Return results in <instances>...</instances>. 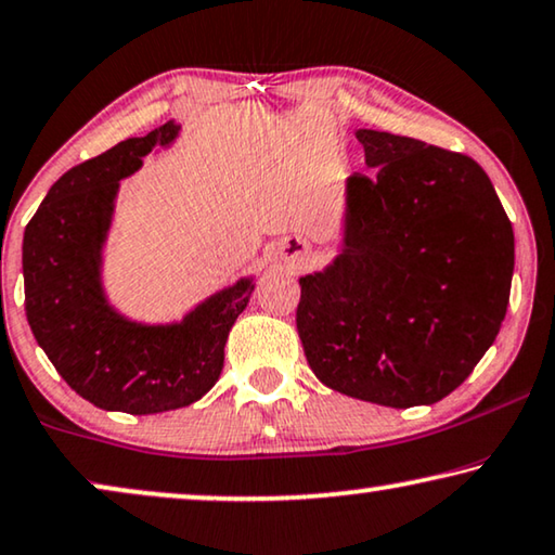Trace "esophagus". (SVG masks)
I'll list each match as a JSON object with an SVG mask.
<instances>
[{
  "label": "esophagus",
  "mask_w": 555,
  "mask_h": 555,
  "mask_svg": "<svg viewBox=\"0 0 555 555\" xmlns=\"http://www.w3.org/2000/svg\"><path fill=\"white\" fill-rule=\"evenodd\" d=\"M299 246H304V244H299Z\"/></svg>",
  "instance_id": "obj_1"
}]
</instances>
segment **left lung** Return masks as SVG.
Segmentation results:
<instances>
[{"label": "left lung", "mask_w": 555, "mask_h": 555, "mask_svg": "<svg viewBox=\"0 0 555 555\" xmlns=\"http://www.w3.org/2000/svg\"><path fill=\"white\" fill-rule=\"evenodd\" d=\"M357 140L374 173L349 176L345 248L299 279L296 330L326 387L385 408L433 404L501 332L511 218L470 155L379 130Z\"/></svg>", "instance_id": "left-lung-1"}]
</instances>
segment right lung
Returning a JSON list of instances; mask_svg holds the SVG:
<instances>
[{
    "label": "right lung",
    "mask_w": 555,
    "mask_h": 555,
    "mask_svg": "<svg viewBox=\"0 0 555 555\" xmlns=\"http://www.w3.org/2000/svg\"><path fill=\"white\" fill-rule=\"evenodd\" d=\"M176 135L166 122L69 168L25 229L27 322L62 379L100 410L155 415L201 400L221 377L225 339L254 292L241 279L168 326L128 322L105 301L100 254L118 181Z\"/></svg>",
    "instance_id": "right-lung-1"
}]
</instances>
